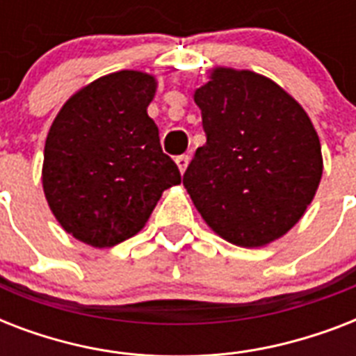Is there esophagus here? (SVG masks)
<instances>
[{
  "label": "esophagus",
  "mask_w": 356,
  "mask_h": 356,
  "mask_svg": "<svg viewBox=\"0 0 356 356\" xmlns=\"http://www.w3.org/2000/svg\"><path fill=\"white\" fill-rule=\"evenodd\" d=\"M175 162H177L179 166V172L184 173V170L188 168V162H190V156L188 155H179L177 159H175Z\"/></svg>",
  "instance_id": "obj_1"
}]
</instances>
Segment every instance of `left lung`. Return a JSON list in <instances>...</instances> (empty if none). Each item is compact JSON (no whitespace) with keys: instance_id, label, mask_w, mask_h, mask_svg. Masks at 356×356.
Returning <instances> with one entry per match:
<instances>
[{"instance_id":"left-lung-1","label":"left lung","mask_w":356,"mask_h":356,"mask_svg":"<svg viewBox=\"0 0 356 356\" xmlns=\"http://www.w3.org/2000/svg\"><path fill=\"white\" fill-rule=\"evenodd\" d=\"M207 144L183 177L209 227L242 248L290 231L314 200L323 161L314 125L268 77L212 70L194 94Z\"/></svg>"}]
</instances>
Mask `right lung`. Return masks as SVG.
I'll return each instance as SVG.
<instances>
[{
	"label": "right lung",
	"instance_id": "right-lung-1",
	"mask_svg": "<svg viewBox=\"0 0 356 356\" xmlns=\"http://www.w3.org/2000/svg\"><path fill=\"white\" fill-rule=\"evenodd\" d=\"M155 79L123 70L66 102L46 138L42 184L66 233L94 248L134 236L161 200L181 183L147 116Z\"/></svg>",
	"mask_w": 356,
	"mask_h": 356
}]
</instances>
